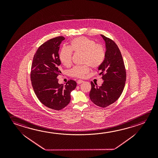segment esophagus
<instances>
[{"label":"esophagus","instance_id":"esophagus-1","mask_svg":"<svg viewBox=\"0 0 158 158\" xmlns=\"http://www.w3.org/2000/svg\"><path fill=\"white\" fill-rule=\"evenodd\" d=\"M83 82H84V81H83L82 80H78L77 81V84H81V83H83Z\"/></svg>","mask_w":158,"mask_h":158}]
</instances>
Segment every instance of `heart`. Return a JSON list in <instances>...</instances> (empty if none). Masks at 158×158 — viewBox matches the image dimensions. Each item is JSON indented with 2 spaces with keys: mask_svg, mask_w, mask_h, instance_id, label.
Returning <instances> with one entry per match:
<instances>
[{
  "mask_svg": "<svg viewBox=\"0 0 158 158\" xmlns=\"http://www.w3.org/2000/svg\"><path fill=\"white\" fill-rule=\"evenodd\" d=\"M72 52L83 54V63L90 65L94 69L98 68L104 62L105 50L102 45L96 44L93 39L80 37L70 41L69 48H63L60 51L59 58L65 67H69L72 64ZM90 72L88 65L82 67H74L70 70L71 76L84 78Z\"/></svg>",
  "mask_w": 158,
  "mask_h": 158,
  "instance_id": "b5f03b06",
  "label": "heart"
}]
</instances>
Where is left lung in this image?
Returning a JSON list of instances; mask_svg holds the SVG:
<instances>
[{"mask_svg":"<svg viewBox=\"0 0 158 158\" xmlns=\"http://www.w3.org/2000/svg\"><path fill=\"white\" fill-rule=\"evenodd\" d=\"M105 42L104 62L98 67L99 75L104 80L101 86L91 82L89 96L96 105L105 108L116 101L121 95L126 80V72L121 53L111 39L101 35Z\"/></svg>","mask_w":158,"mask_h":158,"instance_id":"obj_1","label":"left lung"}]
</instances>
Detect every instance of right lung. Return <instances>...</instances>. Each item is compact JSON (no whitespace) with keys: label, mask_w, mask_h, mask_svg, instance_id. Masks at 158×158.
<instances>
[{"label":"right lung","mask_w":158,"mask_h":158,"mask_svg":"<svg viewBox=\"0 0 158 158\" xmlns=\"http://www.w3.org/2000/svg\"><path fill=\"white\" fill-rule=\"evenodd\" d=\"M64 37H56L39 47L34 55L31 66V81L34 92L44 106L59 111L67 106L70 93L77 83L69 80L66 84L58 83V76L61 72L58 51Z\"/></svg>","instance_id":"right-lung-1"}]
</instances>
